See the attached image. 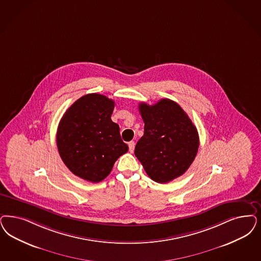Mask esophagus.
<instances>
[{"label":"esophagus","instance_id":"esophagus-1","mask_svg":"<svg viewBox=\"0 0 261 261\" xmlns=\"http://www.w3.org/2000/svg\"><path fill=\"white\" fill-rule=\"evenodd\" d=\"M128 145H129V151H130V152H133L134 149H135V143H134V142H130V143L128 144Z\"/></svg>","mask_w":261,"mask_h":261}]
</instances>
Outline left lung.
Returning <instances> with one entry per match:
<instances>
[{"label": "left lung", "mask_w": 261, "mask_h": 261, "mask_svg": "<svg viewBox=\"0 0 261 261\" xmlns=\"http://www.w3.org/2000/svg\"><path fill=\"white\" fill-rule=\"evenodd\" d=\"M139 111L144 133L136 144V157L155 182L167 183L179 177L198 153L196 126L171 99H161L152 106L140 103Z\"/></svg>", "instance_id": "8db88e82"}]
</instances>
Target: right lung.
Here are the masks:
<instances>
[{
    "label": "right lung",
    "mask_w": 261,
    "mask_h": 261,
    "mask_svg": "<svg viewBox=\"0 0 261 261\" xmlns=\"http://www.w3.org/2000/svg\"><path fill=\"white\" fill-rule=\"evenodd\" d=\"M114 108V100L90 93L75 101L60 121L57 132L60 156L69 171L82 179L102 181L128 151L119 126L111 119Z\"/></svg>",
    "instance_id": "1"
}]
</instances>
